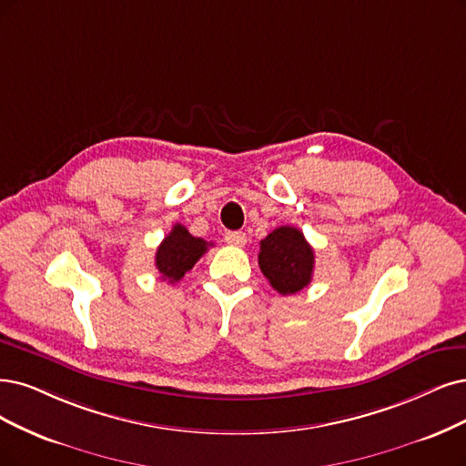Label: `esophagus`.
I'll return each mask as SVG.
<instances>
[{"instance_id":"1","label":"esophagus","mask_w":466,"mask_h":466,"mask_svg":"<svg viewBox=\"0 0 466 466\" xmlns=\"http://www.w3.org/2000/svg\"><path fill=\"white\" fill-rule=\"evenodd\" d=\"M224 239H227L228 246H236V248H242L246 246L248 238L244 232H238V230H232V232H227V236H224Z\"/></svg>"}]
</instances>
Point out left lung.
Wrapping results in <instances>:
<instances>
[{"label":"left lung","mask_w":466,"mask_h":466,"mask_svg":"<svg viewBox=\"0 0 466 466\" xmlns=\"http://www.w3.org/2000/svg\"><path fill=\"white\" fill-rule=\"evenodd\" d=\"M259 267L279 294L291 296L311 284L315 251L301 230L280 227L261 239Z\"/></svg>","instance_id":"1"}]
</instances>
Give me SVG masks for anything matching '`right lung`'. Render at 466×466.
I'll return each instance as SVG.
<instances>
[{
	"mask_svg": "<svg viewBox=\"0 0 466 466\" xmlns=\"http://www.w3.org/2000/svg\"><path fill=\"white\" fill-rule=\"evenodd\" d=\"M209 246V242L192 236L186 227L177 222L155 253V267L161 272L163 280L175 284L182 280L184 274L199 261Z\"/></svg>",
	"mask_w": 466,
	"mask_h": 466,
	"instance_id": "obj_1",
	"label": "right lung"
}]
</instances>
